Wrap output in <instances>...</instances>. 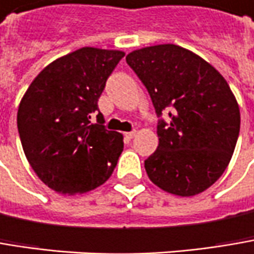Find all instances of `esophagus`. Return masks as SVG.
Wrapping results in <instances>:
<instances>
[{
  "mask_svg": "<svg viewBox=\"0 0 254 254\" xmlns=\"http://www.w3.org/2000/svg\"><path fill=\"white\" fill-rule=\"evenodd\" d=\"M124 136H126V138H133V137L136 136V130H133V131H128V133H126Z\"/></svg>",
  "mask_w": 254,
  "mask_h": 254,
  "instance_id": "1",
  "label": "esophagus"
}]
</instances>
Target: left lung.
<instances>
[{
    "instance_id": "1",
    "label": "left lung",
    "mask_w": 254,
    "mask_h": 254,
    "mask_svg": "<svg viewBox=\"0 0 254 254\" xmlns=\"http://www.w3.org/2000/svg\"><path fill=\"white\" fill-rule=\"evenodd\" d=\"M159 120V146L144 160L147 176L178 196L201 193L224 173L240 131V110L223 75L188 49L143 47L127 55Z\"/></svg>"
}]
</instances>
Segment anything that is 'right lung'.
<instances>
[{
	"mask_svg": "<svg viewBox=\"0 0 254 254\" xmlns=\"http://www.w3.org/2000/svg\"><path fill=\"white\" fill-rule=\"evenodd\" d=\"M124 52L82 47L34 78L20 102L17 127L30 166L49 188L76 195L102 185L123 152V134L90 117Z\"/></svg>",
	"mask_w": 254,
	"mask_h": 254,
	"instance_id": "right-lung-1",
	"label": "right lung"
}]
</instances>
